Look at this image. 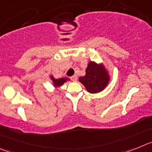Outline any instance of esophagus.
Returning a JSON list of instances; mask_svg holds the SVG:
<instances>
[{
  "instance_id": "1",
  "label": "esophagus",
  "mask_w": 152,
  "mask_h": 152,
  "mask_svg": "<svg viewBox=\"0 0 152 152\" xmlns=\"http://www.w3.org/2000/svg\"><path fill=\"white\" fill-rule=\"evenodd\" d=\"M71 79H72V80H74V81H76V80H77V75H73L72 77H71Z\"/></svg>"
}]
</instances>
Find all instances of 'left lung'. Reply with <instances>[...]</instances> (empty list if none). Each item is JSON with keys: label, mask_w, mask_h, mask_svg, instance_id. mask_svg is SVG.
<instances>
[{"label": "left lung", "mask_w": 152, "mask_h": 152, "mask_svg": "<svg viewBox=\"0 0 152 152\" xmlns=\"http://www.w3.org/2000/svg\"><path fill=\"white\" fill-rule=\"evenodd\" d=\"M110 80V75L104 65L91 61L86 68L85 75L79 77V81L91 94L101 92L105 89Z\"/></svg>", "instance_id": "8db88e82"}]
</instances>
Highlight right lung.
<instances>
[{
	"label": "right lung",
	"instance_id": "right-lung-1",
	"mask_svg": "<svg viewBox=\"0 0 152 152\" xmlns=\"http://www.w3.org/2000/svg\"><path fill=\"white\" fill-rule=\"evenodd\" d=\"M51 80H52V82H53L54 87L58 88V87H60V86L63 85L64 83L66 82L67 80H69V78H68V77H61V78L59 79H56L55 77H53V76L51 75Z\"/></svg>",
	"mask_w": 152,
	"mask_h": 152
}]
</instances>
